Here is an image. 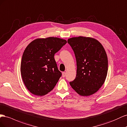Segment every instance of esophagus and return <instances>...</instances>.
<instances>
[{
  "label": "esophagus",
  "instance_id": "obj_1",
  "mask_svg": "<svg viewBox=\"0 0 127 127\" xmlns=\"http://www.w3.org/2000/svg\"><path fill=\"white\" fill-rule=\"evenodd\" d=\"M65 75H66V72H62V77L64 78L65 77Z\"/></svg>",
  "mask_w": 127,
  "mask_h": 127
}]
</instances>
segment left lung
<instances>
[{"instance_id":"1","label":"left lung","mask_w":127,"mask_h":127,"mask_svg":"<svg viewBox=\"0 0 127 127\" xmlns=\"http://www.w3.org/2000/svg\"><path fill=\"white\" fill-rule=\"evenodd\" d=\"M77 61V75L70 82L80 95L88 96L97 92L105 80L108 60L105 50L96 39L80 37L68 39Z\"/></svg>"}]
</instances>
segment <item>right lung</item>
I'll list each match as a JSON object with an SVG mask.
<instances>
[{"mask_svg":"<svg viewBox=\"0 0 127 127\" xmlns=\"http://www.w3.org/2000/svg\"><path fill=\"white\" fill-rule=\"evenodd\" d=\"M56 37L34 40L24 50L21 65L24 84L35 95H46L55 87L61 77L54 55L66 43Z\"/></svg>","mask_w":127,"mask_h":127,"instance_id":"add662e5","label":"right lung"}]
</instances>
